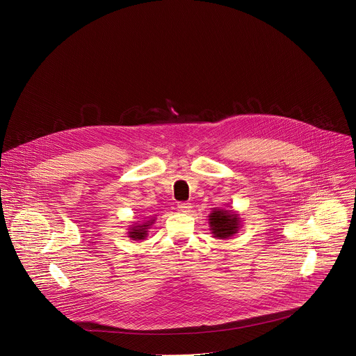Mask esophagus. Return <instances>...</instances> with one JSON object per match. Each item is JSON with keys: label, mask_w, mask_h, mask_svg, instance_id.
I'll use <instances>...</instances> for the list:
<instances>
[{"label": "esophagus", "mask_w": 356, "mask_h": 356, "mask_svg": "<svg viewBox=\"0 0 356 356\" xmlns=\"http://www.w3.org/2000/svg\"><path fill=\"white\" fill-rule=\"evenodd\" d=\"M177 209H179L181 213H188L190 209H191V204H190V202H179Z\"/></svg>", "instance_id": "1"}]
</instances>
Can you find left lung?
<instances>
[{"instance_id":"obj_1","label":"left lung","mask_w":356,"mask_h":356,"mask_svg":"<svg viewBox=\"0 0 356 356\" xmlns=\"http://www.w3.org/2000/svg\"><path fill=\"white\" fill-rule=\"evenodd\" d=\"M242 218L234 210L214 209L209 216L210 231L217 239H229L241 229Z\"/></svg>"}]
</instances>
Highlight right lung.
<instances>
[{
    "instance_id": "obj_1",
    "label": "right lung",
    "mask_w": 356,
    "mask_h": 356,
    "mask_svg": "<svg viewBox=\"0 0 356 356\" xmlns=\"http://www.w3.org/2000/svg\"><path fill=\"white\" fill-rule=\"evenodd\" d=\"M156 217H152L145 222H135L134 225L128 227V238L132 241H143L147 236V229L155 222Z\"/></svg>"
}]
</instances>
